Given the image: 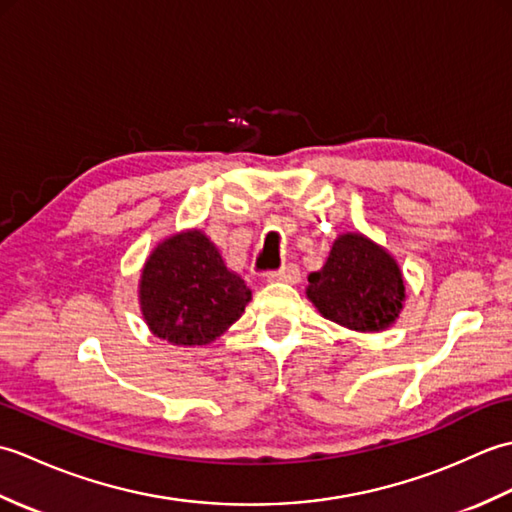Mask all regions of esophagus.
<instances>
[{"mask_svg": "<svg viewBox=\"0 0 512 512\" xmlns=\"http://www.w3.org/2000/svg\"><path fill=\"white\" fill-rule=\"evenodd\" d=\"M266 277H268V281H286V284H297V281L301 279V273H299V268L295 264H286V266H281L279 270L268 273Z\"/></svg>", "mask_w": 512, "mask_h": 512, "instance_id": "obj_1", "label": "esophagus"}]
</instances>
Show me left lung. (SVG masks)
I'll return each mask as SVG.
<instances>
[{"instance_id": "8db88e82", "label": "left lung", "mask_w": 512, "mask_h": 512, "mask_svg": "<svg viewBox=\"0 0 512 512\" xmlns=\"http://www.w3.org/2000/svg\"><path fill=\"white\" fill-rule=\"evenodd\" d=\"M308 299L325 319L356 332L394 325L405 301V281L383 246L361 233L334 239L325 264L310 273Z\"/></svg>"}]
</instances>
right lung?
<instances>
[{
  "label": "right lung",
  "mask_w": 512,
  "mask_h": 512,
  "mask_svg": "<svg viewBox=\"0 0 512 512\" xmlns=\"http://www.w3.org/2000/svg\"><path fill=\"white\" fill-rule=\"evenodd\" d=\"M140 310L158 339L206 345L242 317L250 301L244 279L228 270L202 231L160 242L140 275Z\"/></svg>",
  "instance_id": "1"
}]
</instances>
